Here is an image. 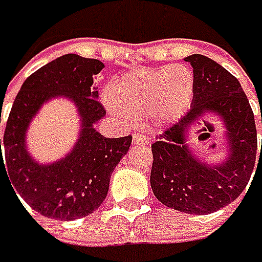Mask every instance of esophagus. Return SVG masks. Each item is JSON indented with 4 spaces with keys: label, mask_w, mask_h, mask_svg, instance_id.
I'll return each instance as SVG.
<instances>
[{
    "label": "esophagus",
    "mask_w": 262,
    "mask_h": 262,
    "mask_svg": "<svg viewBox=\"0 0 262 262\" xmlns=\"http://www.w3.org/2000/svg\"><path fill=\"white\" fill-rule=\"evenodd\" d=\"M149 143V137L146 133L143 132H137L135 133V136H133V144H147Z\"/></svg>",
    "instance_id": "obj_1"
}]
</instances>
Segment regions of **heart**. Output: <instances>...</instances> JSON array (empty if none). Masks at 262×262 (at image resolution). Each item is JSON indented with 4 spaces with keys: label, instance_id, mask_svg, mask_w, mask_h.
Masks as SVG:
<instances>
[{
    "label": "heart",
    "instance_id": "heart-1",
    "mask_svg": "<svg viewBox=\"0 0 262 262\" xmlns=\"http://www.w3.org/2000/svg\"><path fill=\"white\" fill-rule=\"evenodd\" d=\"M193 88L194 78L186 67L140 69L118 80L106 102L111 112L126 122L132 116L149 115L157 125H169L186 113Z\"/></svg>",
    "mask_w": 262,
    "mask_h": 262
}]
</instances>
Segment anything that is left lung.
I'll return each mask as SVG.
<instances>
[{
    "mask_svg": "<svg viewBox=\"0 0 262 262\" xmlns=\"http://www.w3.org/2000/svg\"><path fill=\"white\" fill-rule=\"evenodd\" d=\"M193 67V103L182 120L151 144V190L164 206L188 214H210L238 197L250 182L257 157V129L250 102L227 69L204 55L186 58ZM207 113L225 122L229 157L219 165L200 162L185 143L191 126ZM262 122V112H261ZM206 130V129H203ZM262 155V142L259 159Z\"/></svg>",
    "mask_w": 262,
    "mask_h": 262,
    "instance_id": "8db88e82",
    "label": "left lung"
}]
</instances>
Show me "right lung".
<instances>
[{
  "label": "right lung",
  "instance_id": "add662e5",
  "mask_svg": "<svg viewBox=\"0 0 262 262\" xmlns=\"http://www.w3.org/2000/svg\"><path fill=\"white\" fill-rule=\"evenodd\" d=\"M103 67L98 59L62 55L29 75L14 100L0 139V171L3 166L14 193L48 219L71 221L93 213L106 199L112 171L130 147V135L111 139L93 127L106 115L93 83ZM55 96H65L78 107L80 139L67 158L39 165L26 150L25 135L40 106Z\"/></svg>",
  "mask_w": 262,
  "mask_h": 262
}]
</instances>
